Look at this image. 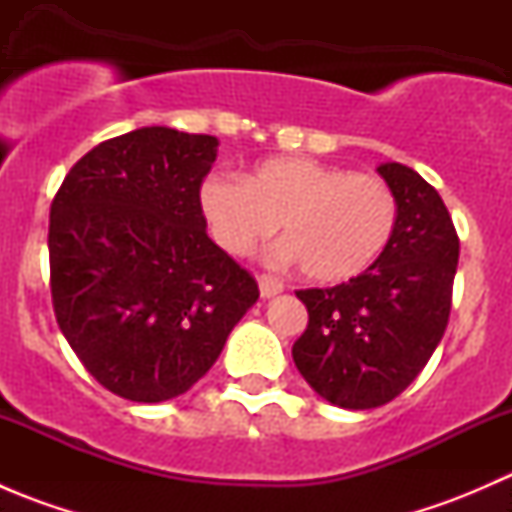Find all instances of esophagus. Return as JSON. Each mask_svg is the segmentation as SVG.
Segmentation results:
<instances>
[{"mask_svg":"<svg viewBox=\"0 0 512 512\" xmlns=\"http://www.w3.org/2000/svg\"><path fill=\"white\" fill-rule=\"evenodd\" d=\"M282 289H285V282L280 280V277L275 275H260V294L262 297H275V294H280Z\"/></svg>","mask_w":512,"mask_h":512,"instance_id":"obj_1","label":"esophagus"}]
</instances>
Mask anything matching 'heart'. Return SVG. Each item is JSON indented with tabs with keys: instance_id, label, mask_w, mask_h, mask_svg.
I'll list each match as a JSON object with an SVG mask.
<instances>
[{
	"instance_id": "heart-1",
	"label": "heart",
	"mask_w": 512,
	"mask_h": 512,
	"mask_svg": "<svg viewBox=\"0 0 512 512\" xmlns=\"http://www.w3.org/2000/svg\"><path fill=\"white\" fill-rule=\"evenodd\" d=\"M203 210L227 252L245 255L280 225L287 257L319 285L369 270L399 223V198L374 173H352L312 158H270L242 180L215 175Z\"/></svg>"
}]
</instances>
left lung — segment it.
<instances>
[{
  "label": "left lung",
  "mask_w": 512,
  "mask_h": 512,
  "mask_svg": "<svg viewBox=\"0 0 512 512\" xmlns=\"http://www.w3.org/2000/svg\"><path fill=\"white\" fill-rule=\"evenodd\" d=\"M379 173L399 198L389 247L349 282L297 292L309 322L292 347L294 364L322 399L354 411L396 399L436 352L461 247L433 185L401 163Z\"/></svg>",
  "instance_id": "1"
}]
</instances>
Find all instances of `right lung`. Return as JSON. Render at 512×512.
I'll return each instance as SVG.
<instances>
[{
    "mask_svg": "<svg viewBox=\"0 0 512 512\" xmlns=\"http://www.w3.org/2000/svg\"><path fill=\"white\" fill-rule=\"evenodd\" d=\"M215 156V136L138 128L91 148L51 203L56 322L86 371L128 401L185 394L260 297L205 230Z\"/></svg>",
    "mask_w": 512,
    "mask_h": 512,
    "instance_id": "add662e5",
    "label": "right lung"
}]
</instances>
